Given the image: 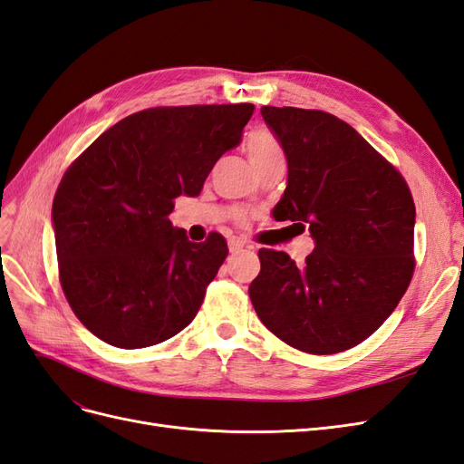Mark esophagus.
<instances>
[{"label": "esophagus", "mask_w": 464, "mask_h": 464, "mask_svg": "<svg viewBox=\"0 0 464 464\" xmlns=\"http://www.w3.org/2000/svg\"><path fill=\"white\" fill-rule=\"evenodd\" d=\"M244 246H246V242L237 240V237H232V240L228 242V249H230V254H237V251H240Z\"/></svg>", "instance_id": "34e87169"}]
</instances>
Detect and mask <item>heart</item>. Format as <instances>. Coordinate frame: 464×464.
Returning a JSON list of instances; mask_svg holds the SVG:
<instances>
[{"instance_id": "heart-1", "label": "heart", "mask_w": 464, "mask_h": 464, "mask_svg": "<svg viewBox=\"0 0 464 464\" xmlns=\"http://www.w3.org/2000/svg\"><path fill=\"white\" fill-rule=\"evenodd\" d=\"M246 150L251 162H259L269 157H275V154H283V149H280L276 139L263 130L254 131L247 137Z\"/></svg>"}]
</instances>
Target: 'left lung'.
Segmentation results:
<instances>
[{"label":"left lung","mask_w":464,"mask_h":464,"mask_svg":"<svg viewBox=\"0 0 464 464\" xmlns=\"http://www.w3.org/2000/svg\"><path fill=\"white\" fill-rule=\"evenodd\" d=\"M288 162L276 220L310 230L298 266L259 249L249 298L263 325L310 354L366 341L395 312L414 271L416 208L402 176L354 128L327 111L261 106Z\"/></svg>","instance_id":"1"}]
</instances>
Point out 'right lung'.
<instances>
[{"instance_id": "1", "label": "right lung", "mask_w": 464, "mask_h": 464, "mask_svg": "<svg viewBox=\"0 0 464 464\" xmlns=\"http://www.w3.org/2000/svg\"><path fill=\"white\" fill-rule=\"evenodd\" d=\"M254 104L149 108L111 125L69 166L52 205L60 280L72 310L118 348L159 344L198 315L228 256L172 227L179 195L198 198L240 145Z\"/></svg>"}]
</instances>
